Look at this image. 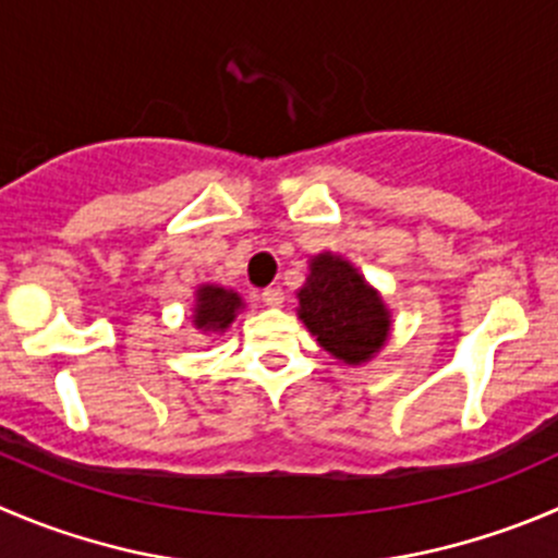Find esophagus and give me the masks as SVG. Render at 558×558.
Listing matches in <instances>:
<instances>
[{
    "instance_id": "1",
    "label": "esophagus",
    "mask_w": 558,
    "mask_h": 558,
    "mask_svg": "<svg viewBox=\"0 0 558 558\" xmlns=\"http://www.w3.org/2000/svg\"><path fill=\"white\" fill-rule=\"evenodd\" d=\"M262 302L267 307H280L283 305V289H278V286H269V289L262 291Z\"/></svg>"
}]
</instances>
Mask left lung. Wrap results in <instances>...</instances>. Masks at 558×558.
<instances>
[{
  "mask_svg": "<svg viewBox=\"0 0 558 558\" xmlns=\"http://www.w3.org/2000/svg\"><path fill=\"white\" fill-rule=\"evenodd\" d=\"M300 318L338 360L356 365L376 354L389 332V313L349 262L322 253L300 289Z\"/></svg>",
  "mask_w": 558,
  "mask_h": 558,
  "instance_id": "8db88e82",
  "label": "left lung"
}]
</instances>
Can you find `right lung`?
Instances as JSON below:
<instances>
[{"instance_id":"right-lung-1","label":"right lung","mask_w":558,"mask_h":558,"mask_svg":"<svg viewBox=\"0 0 558 558\" xmlns=\"http://www.w3.org/2000/svg\"><path fill=\"white\" fill-rule=\"evenodd\" d=\"M242 300L234 291L218 289V286H202L196 300V327L198 329H226L234 322Z\"/></svg>"}]
</instances>
